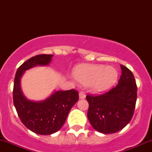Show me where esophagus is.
<instances>
[{"instance_id":"34e87169","label":"esophagus","mask_w":152,"mask_h":152,"mask_svg":"<svg viewBox=\"0 0 152 152\" xmlns=\"http://www.w3.org/2000/svg\"><path fill=\"white\" fill-rule=\"evenodd\" d=\"M86 97V94L84 91H80L79 92V98L80 99H85Z\"/></svg>"}]
</instances>
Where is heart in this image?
I'll use <instances>...</instances> for the list:
<instances>
[{
	"instance_id": "b5f03b06",
	"label": "heart",
	"mask_w": 152,
	"mask_h": 152,
	"mask_svg": "<svg viewBox=\"0 0 152 152\" xmlns=\"http://www.w3.org/2000/svg\"><path fill=\"white\" fill-rule=\"evenodd\" d=\"M75 79L85 85H90L95 92H103L115 84L118 71L112 66L102 65H82L73 70Z\"/></svg>"
}]
</instances>
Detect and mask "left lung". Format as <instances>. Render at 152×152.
<instances>
[{
    "label": "left lung",
    "instance_id": "left-lung-1",
    "mask_svg": "<svg viewBox=\"0 0 152 152\" xmlns=\"http://www.w3.org/2000/svg\"><path fill=\"white\" fill-rule=\"evenodd\" d=\"M118 83L101 95L86 96L89 103L87 118L92 126L103 134H113L124 128L134 115L137 87L129 69L121 65Z\"/></svg>",
    "mask_w": 152,
    "mask_h": 152
}]
</instances>
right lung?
<instances>
[{
    "label": "right lung",
    "instance_id": "obj_1",
    "mask_svg": "<svg viewBox=\"0 0 152 152\" xmlns=\"http://www.w3.org/2000/svg\"><path fill=\"white\" fill-rule=\"evenodd\" d=\"M53 55L40 54L30 58L16 72L14 81L13 102L21 122L33 132L48 135L60 129L70 109L79 100V93L72 89L56 91L42 102H31L23 95L20 78L26 70L37 65H47Z\"/></svg>",
    "mask_w": 152,
    "mask_h": 152
}]
</instances>
